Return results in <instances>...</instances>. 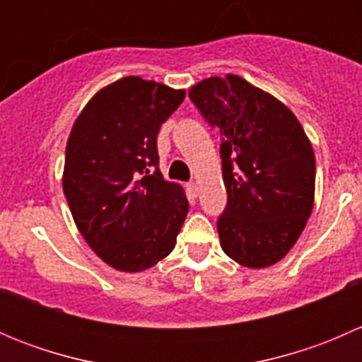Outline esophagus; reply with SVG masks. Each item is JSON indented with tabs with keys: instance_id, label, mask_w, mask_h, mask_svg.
Instances as JSON below:
<instances>
[{
	"instance_id": "34e87169",
	"label": "esophagus",
	"mask_w": 362,
	"mask_h": 362,
	"mask_svg": "<svg viewBox=\"0 0 362 362\" xmlns=\"http://www.w3.org/2000/svg\"><path fill=\"white\" fill-rule=\"evenodd\" d=\"M185 189H187V194H189V198H192V199H194L196 196H198V185H196L194 182H189V184L185 185Z\"/></svg>"
}]
</instances>
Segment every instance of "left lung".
I'll return each instance as SVG.
<instances>
[{
	"mask_svg": "<svg viewBox=\"0 0 362 362\" xmlns=\"http://www.w3.org/2000/svg\"><path fill=\"white\" fill-rule=\"evenodd\" d=\"M221 129L228 204L217 218L222 250L247 268L279 262L313 208L315 156L294 113L238 75L211 76L189 90Z\"/></svg>",
	"mask_w": 362,
	"mask_h": 362,
	"instance_id": "8db88e82",
	"label": "left lung"
}]
</instances>
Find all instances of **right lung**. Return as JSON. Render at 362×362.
Returning <instances> with one entry per match:
<instances>
[{
    "label": "right lung",
    "mask_w": 362,
    "mask_h": 362,
    "mask_svg": "<svg viewBox=\"0 0 362 362\" xmlns=\"http://www.w3.org/2000/svg\"><path fill=\"white\" fill-rule=\"evenodd\" d=\"M185 98L124 76L101 89L69 133L63 189L89 247L119 272L152 268L177 243L189 211L184 189L159 170L158 133Z\"/></svg>",
    "instance_id": "obj_1"
}]
</instances>
